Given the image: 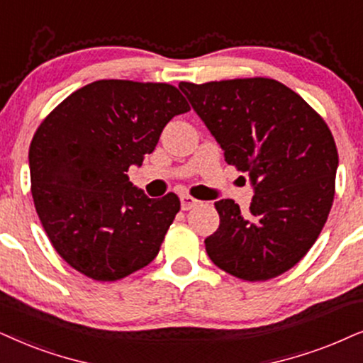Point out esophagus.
Wrapping results in <instances>:
<instances>
[{"label":"esophagus","instance_id":"1","mask_svg":"<svg viewBox=\"0 0 363 363\" xmlns=\"http://www.w3.org/2000/svg\"><path fill=\"white\" fill-rule=\"evenodd\" d=\"M199 204H201V201L194 199V197H192V196H187V194L181 196V208L184 209V211H189V209L196 208V206H199Z\"/></svg>","mask_w":363,"mask_h":363}]
</instances>
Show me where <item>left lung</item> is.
<instances>
[{
  "instance_id": "left-lung-1",
  "label": "left lung",
  "mask_w": 363,
  "mask_h": 363,
  "mask_svg": "<svg viewBox=\"0 0 363 363\" xmlns=\"http://www.w3.org/2000/svg\"><path fill=\"white\" fill-rule=\"evenodd\" d=\"M179 89L255 191L246 216L233 199L214 203L219 228L204 240L211 261L246 281L288 272L308 253L332 209L338 154L328 125L272 79L181 82Z\"/></svg>"
}]
</instances>
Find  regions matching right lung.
I'll return each instance as SVG.
<instances>
[{"label": "right lung", "instance_id": "right-lung-1", "mask_svg": "<svg viewBox=\"0 0 363 363\" xmlns=\"http://www.w3.org/2000/svg\"><path fill=\"white\" fill-rule=\"evenodd\" d=\"M189 110L169 84L97 80L67 97L30 145L35 208L57 253L97 281H116L157 256L181 201L150 199L128 181L172 117Z\"/></svg>", "mask_w": 363, "mask_h": 363}]
</instances>
